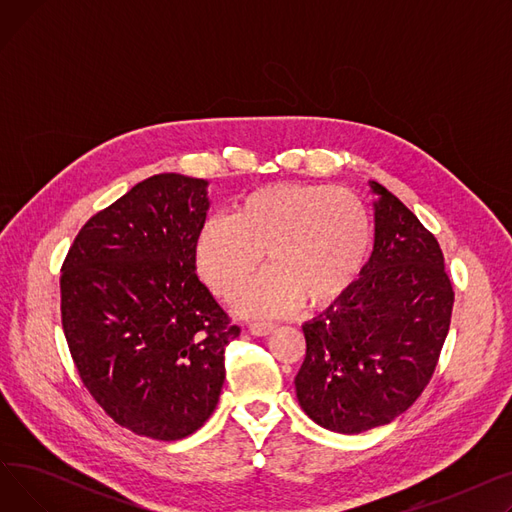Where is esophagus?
I'll return each mask as SVG.
<instances>
[{
	"label": "esophagus",
	"mask_w": 512,
	"mask_h": 512,
	"mask_svg": "<svg viewBox=\"0 0 512 512\" xmlns=\"http://www.w3.org/2000/svg\"><path fill=\"white\" fill-rule=\"evenodd\" d=\"M249 330H251L253 336H267L274 330V324H272V321H251Z\"/></svg>",
	"instance_id": "esophagus-1"
}]
</instances>
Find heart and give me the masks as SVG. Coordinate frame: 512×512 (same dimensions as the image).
Returning a JSON list of instances; mask_svg holds the SVG:
<instances>
[{"label": "heart", "mask_w": 512, "mask_h": 512, "mask_svg": "<svg viewBox=\"0 0 512 512\" xmlns=\"http://www.w3.org/2000/svg\"><path fill=\"white\" fill-rule=\"evenodd\" d=\"M371 218L351 191L324 184H267L228 215H211L195 238L205 284L234 299L263 263L272 267L238 305L253 315L324 307L351 288L371 253Z\"/></svg>", "instance_id": "1"}]
</instances>
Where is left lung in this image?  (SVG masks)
Masks as SVG:
<instances>
[{
  "label": "left lung",
  "instance_id": "left-lung-1",
  "mask_svg": "<svg viewBox=\"0 0 512 512\" xmlns=\"http://www.w3.org/2000/svg\"><path fill=\"white\" fill-rule=\"evenodd\" d=\"M375 245L363 278L303 326L297 373L303 411L338 434H361L405 413L436 371L454 290L436 236L378 182Z\"/></svg>",
  "mask_w": 512,
  "mask_h": 512
}]
</instances>
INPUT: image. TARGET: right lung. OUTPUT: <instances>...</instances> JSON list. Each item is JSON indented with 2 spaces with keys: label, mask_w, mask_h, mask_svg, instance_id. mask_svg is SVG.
I'll return each instance as SVG.
<instances>
[{
  "label": "right lung",
  "mask_w": 512,
  "mask_h": 512,
  "mask_svg": "<svg viewBox=\"0 0 512 512\" xmlns=\"http://www.w3.org/2000/svg\"><path fill=\"white\" fill-rule=\"evenodd\" d=\"M207 182L151 176L80 228L62 263V328L89 394L118 425L180 440L209 419L240 328L195 267Z\"/></svg>",
  "instance_id": "1"
}]
</instances>
